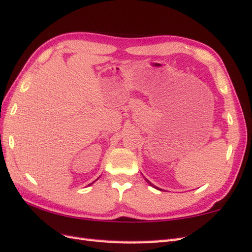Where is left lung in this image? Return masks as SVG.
<instances>
[{
  "label": "left lung",
  "instance_id": "8db88e82",
  "mask_svg": "<svg viewBox=\"0 0 252 252\" xmlns=\"http://www.w3.org/2000/svg\"><path fill=\"white\" fill-rule=\"evenodd\" d=\"M145 180H146V181H147V183H149V184H150V185L152 186V188H154V189H158V190H162V189H160L159 188H157V186H156V185H153V184H152V183H151V182H150V181H149V180H148V179H146V178H145Z\"/></svg>",
  "mask_w": 252,
  "mask_h": 252
}]
</instances>
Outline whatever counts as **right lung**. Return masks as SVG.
Listing matches in <instances>:
<instances>
[{"mask_svg": "<svg viewBox=\"0 0 252 252\" xmlns=\"http://www.w3.org/2000/svg\"><path fill=\"white\" fill-rule=\"evenodd\" d=\"M93 183H94V182H93ZM93 183H90V184H89V185H92V184H93Z\"/></svg>", "mask_w": 252, "mask_h": 252, "instance_id": "right-lung-1", "label": "right lung"}]
</instances>
